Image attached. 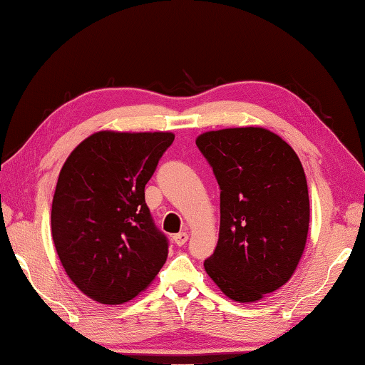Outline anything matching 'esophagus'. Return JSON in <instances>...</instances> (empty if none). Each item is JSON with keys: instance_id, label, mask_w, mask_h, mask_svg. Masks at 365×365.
<instances>
[{"instance_id": "1", "label": "esophagus", "mask_w": 365, "mask_h": 365, "mask_svg": "<svg viewBox=\"0 0 365 365\" xmlns=\"http://www.w3.org/2000/svg\"><path fill=\"white\" fill-rule=\"evenodd\" d=\"M187 239H189L187 232H179V234L173 235V242H175V244H176L178 247H182V245L187 242Z\"/></svg>"}]
</instances>
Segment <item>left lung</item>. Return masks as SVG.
Listing matches in <instances>:
<instances>
[{"label": "left lung", "instance_id": "obj_1", "mask_svg": "<svg viewBox=\"0 0 365 365\" xmlns=\"http://www.w3.org/2000/svg\"><path fill=\"white\" fill-rule=\"evenodd\" d=\"M220 184V239L205 271L227 298L253 303L289 282L309 229V195L295 150L266 128L195 139Z\"/></svg>", "mask_w": 365, "mask_h": 365}]
</instances>
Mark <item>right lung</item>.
<instances>
[{
	"mask_svg": "<svg viewBox=\"0 0 365 365\" xmlns=\"http://www.w3.org/2000/svg\"><path fill=\"white\" fill-rule=\"evenodd\" d=\"M173 140L168 131H98L62 166L51 234L67 276L94 302H130L165 264L168 240L153 225L144 187Z\"/></svg>",
	"mask_w": 365,
	"mask_h": 365,
	"instance_id": "1",
	"label": "right lung"
}]
</instances>
